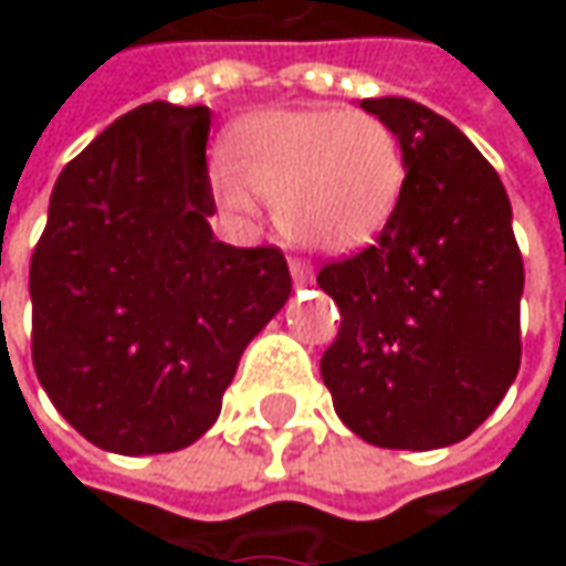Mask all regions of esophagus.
Wrapping results in <instances>:
<instances>
[{"label":"esophagus","instance_id":"obj_1","mask_svg":"<svg viewBox=\"0 0 566 566\" xmlns=\"http://www.w3.org/2000/svg\"><path fill=\"white\" fill-rule=\"evenodd\" d=\"M290 273H293L295 286H305V283H312V280H315L312 264H308V261H302V258H290Z\"/></svg>","mask_w":566,"mask_h":566}]
</instances>
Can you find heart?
<instances>
[{
  "label": "heart",
  "instance_id": "1",
  "mask_svg": "<svg viewBox=\"0 0 566 566\" xmlns=\"http://www.w3.org/2000/svg\"><path fill=\"white\" fill-rule=\"evenodd\" d=\"M400 135L371 113L276 109L239 122L213 195L232 217L249 220L271 201L276 227L327 254L375 242L397 213L406 188Z\"/></svg>",
  "mask_w": 566,
  "mask_h": 566
}]
</instances>
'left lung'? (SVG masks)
Returning <instances> with one entry per match:
<instances>
[{
	"instance_id": "left-lung-1",
	"label": "left lung",
	"mask_w": 566,
	"mask_h": 566,
	"mask_svg": "<svg viewBox=\"0 0 566 566\" xmlns=\"http://www.w3.org/2000/svg\"><path fill=\"white\" fill-rule=\"evenodd\" d=\"M361 109L400 135L409 172L378 242L317 273L343 317L321 378L361 441L434 450L469 438L520 371L511 198L475 144L422 103Z\"/></svg>"
}]
</instances>
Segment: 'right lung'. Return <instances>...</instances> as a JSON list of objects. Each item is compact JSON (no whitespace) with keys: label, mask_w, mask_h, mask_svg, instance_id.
<instances>
[{"label":"right lung","mask_w":566,"mask_h":566,"mask_svg":"<svg viewBox=\"0 0 566 566\" xmlns=\"http://www.w3.org/2000/svg\"><path fill=\"white\" fill-rule=\"evenodd\" d=\"M207 106L144 103L55 179L31 258L33 371L91 444H195L258 331L290 298L273 245L213 239Z\"/></svg>","instance_id":"1"}]
</instances>
